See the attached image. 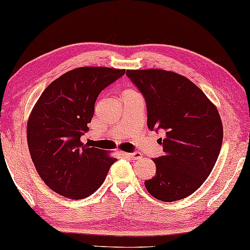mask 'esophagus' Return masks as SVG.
I'll use <instances>...</instances> for the list:
<instances>
[{"label":"esophagus","mask_w":250,"mask_h":250,"mask_svg":"<svg viewBox=\"0 0 250 250\" xmlns=\"http://www.w3.org/2000/svg\"><path fill=\"white\" fill-rule=\"evenodd\" d=\"M122 155H124L125 157H128L133 160H138L142 158V154L139 153V151H135V153H122Z\"/></svg>","instance_id":"1"}]
</instances>
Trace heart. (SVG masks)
Listing matches in <instances>:
<instances>
[{
    "instance_id": "obj_1",
    "label": "heart",
    "mask_w": 250,
    "mask_h": 250,
    "mask_svg": "<svg viewBox=\"0 0 250 250\" xmlns=\"http://www.w3.org/2000/svg\"><path fill=\"white\" fill-rule=\"evenodd\" d=\"M125 92H132V90H126V91H125Z\"/></svg>"
}]
</instances>
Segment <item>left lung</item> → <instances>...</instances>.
I'll return each instance as SVG.
<instances>
[{"mask_svg":"<svg viewBox=\"0 0 250 250\" xmlns=\"http://www.w3.org/2000/svg\"><path fill=\"white\" fill-rule=\"evenodd\" d=\"M145 97L147 126L165 131L164 156L153 159L155 177L145 181L151 196L174 202L204 183L218 159L223 126L217 107L184 76L163 69L126 70Z\"/></svg>","mask_w":250,"mask_h":250,"instance_id":"8db88e82","label":"left lung"}]
</instances>
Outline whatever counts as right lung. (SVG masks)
<instances>
[{
  "label": "right lung",
  "mask_w": 250,
  "mask_h": 250,
  "mask_svg": "<svg viewBox=\"0 0 250 250\" xmlns=\"http://www.w3.org/2000/svg\"><path fill=\"white\" fill-rule=\"evenodd\" d=\"M125 69L80 67L54 80L31 110L27 142L40 178L54 192L83 199L104 182L116 158L80 138L89 130L97 96Z\"/></svg>",
  "instance_id": "right-lung-1"
}]
</instances>
